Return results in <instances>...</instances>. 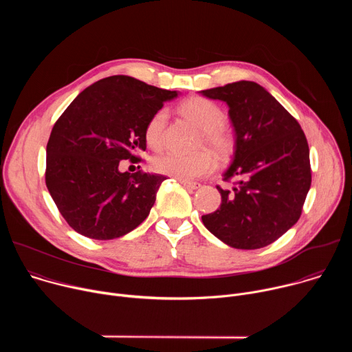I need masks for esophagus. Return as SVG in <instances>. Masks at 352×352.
<instances>
[{"instance_id":"1","label":"esophagus","mask_w":352,"mask_h":352,"mask_svg":"<svg viewBox=\"0 0 352 352\" xmlns=\"http://www.w3.org/2000/svg\"><path fill=\"white\" fill-rule=\"evenodd\" d=\"M179 184L188 189H197L200 188V184L199 182H190V181H179Z\"/></svg>"}]
</instances>
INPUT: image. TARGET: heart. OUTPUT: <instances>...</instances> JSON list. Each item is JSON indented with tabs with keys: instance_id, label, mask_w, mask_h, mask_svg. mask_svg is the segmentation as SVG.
<instances>
[{
	"instance_id": "b5f03b06",
	"label": "heart",
	"mask_w": 352,
	"mask_h": 352,
	"mask_svg": "<svg viewBox=\"0 0 352 352\" xmlns=\"http://www.w3.org/2000/svg\"><path fill=\"white\" fill-rule=\"evenodd\" d=\"M179 111L200 128L199 144H206L220 157H227L231 153L234 138L230 129L223 124L226 114L219 104L204 97H192L181 104ZM167 116L166 110L156 111L144 128V139L155 150L162 148L164 144ZM214 168L216 160L208 150H200L192 155L167 152L153 160V170L156 173L178 181H192L205 177Z\"/></svg>"
}]
</instances>
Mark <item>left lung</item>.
<instances>
[{
	"label": "left lung",
	"instance_id": "obj_1",
	"mask_svg": "<svg viewBox=\"0 0 352 352\" xmlns=\"http://www.w3.org/2000/svg\"><path fill=\"white\" fill-rule=\"evenodd\" d=\"M223 100L235 129L232 164L220 208L202 216L205 227L236 249H259L278 239L300 217L312 182L309 146L299 122L262 86L239 80L202 90Z\"/></svg>",
	"mask_w": 352,
	"mask_h": 352
}]
</instances>
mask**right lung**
Listing matches in <instances>:
<instances>
[{
	"instance_id": "1",
	"label": "right lung",
	"mask_w": 352,
	"mask_h": 352,
	"mask_svg": "<svg viewBox=\"0 0 352 352\" xmlns=\"http://www.w3.org/2000/svg\"><path fill=\"white\" fill-rule=\"evenodd\" d=\"M174 97L177 91L116 75L86 87L61 114L47 142L45 185L71 228L114 239L148 216L166 177L121 173L120 162H142L144 128Z\"/></svg>"
}]
</instances>
